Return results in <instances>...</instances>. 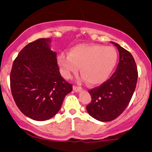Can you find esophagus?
<instances>
[{"instance_id":"obj_1","label":"esophagus","mask_w":152,"mask_h":152,"mask_svg":"<svg viewBox=\"0 0 152 152\" xmlns=\"http://www.w3.org/2000/svg\"><path fill=\"white\" fill-rule=\"evenodd\" d=\"M73 90H74L75 92H76V93H77V92L82 91V87H77V86H73Z\"/></svg>"}]
</instances>
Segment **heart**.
<instances>
[{"instance_id": "b5f03b06", "label": "heart", "mask_w": 152, "mask_h": 152, "mask_svg": "<svg viewBox=\"0 0 152 152\" xmlns=\"http://www.w3.org/2000/svg\"><path fill=\"white\" fill-rule=\"evenodd\" d=\"M118 62V53L111 46L80 44L70 48L69 53L61 52L57 63L61 73L70 79L80 67L82 79L90 85L104 83L111 76Z\"/></svg>"}]
</instances>
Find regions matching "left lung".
Instances as JSON below:
<instances>
[{"instance_id":"8db88e82","label":"left lung","mask_w":152,"mask_h":152,"mask_svg":"<svg viewBox=\"0 0 152 152\" xmlns=\"http://www.w3.org/2000/svg\"><path fill=\"white\" fill-rule=\"evenodd\" d=\"M119 51V62L113 76L99 87L89 90L92 101L87 113L102 122L111 121L125 110L133 96L137 81V69L132 55L111 42Z\"/></svg>"}]
</instances>
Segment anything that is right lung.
<instances>
[{
	"instance_id": "right-lung-1",
	"label": "right lung",
	"mask_w": 152,
	"mask_h": 152,
	"mask_svg": "<svg viewBox=\"0 0 152 152\" xmlns=\"http://www.w3.org/2000/svg\"><path fill=\"white\" fill-rule=\"evenodd\" d=\"M51 39L42 38L26 45L12 65V94L18 108L35 121H46L59 112L73 86L61 76Z\"/></svg>"
}]
</instances>
